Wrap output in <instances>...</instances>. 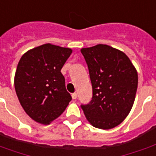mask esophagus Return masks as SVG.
<instances>
[{
    "label": "esophagus",
    "mask_w": 156,
    "mask_h": 156,
    "mask_svg": "<svg viewBox=\"0 0 156 156\" xmlns=\"http://www.w3.org/2000/svg\"><path fill=\"white\" fill-rule=\"evenodd\" d=\"M77 97H78L77 93H73V94H72V98H73V99H76Z\"/></svg>",
    "instance_id": "34e87169"
}]
</instances>
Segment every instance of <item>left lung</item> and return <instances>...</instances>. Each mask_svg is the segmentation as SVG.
Wrapping results in <instances>:
<instances>
[{"label":"left lung","instance_id":"8db88e82","mask_svg":"<svg viewBox=\"0 0 156 156\" xmlns=\"http://www.w3.org/2000/svg\"><path fill=\"white\" fill-rule=\"evenodd\" d=\"M93 88L92 100L82 105L95 128L109 129L121 124L134 105L138 73L127 55L105 44L82 48Z\"/></svg>","mask_w":156,"mask_h":156}]
</instances>
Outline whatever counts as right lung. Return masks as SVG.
Returning <instances> with one entry per match:
<instances>
[{
    "mask_svg": "<svg viewBox=\"0 0 156 156\" xmlns=\"http://www.w3.org/2000/svg\"><path fill=\"white\" fill-rule=\"evenodd\" d=\"M72 49L43 44L22 55L14 84L19 102L32 119L48 124L63 113L72 100L61 69Z\"/></svg>",
    "mask_w": 156,
    "mask_h": 156,
    "instance_id": "1",
    "label": "right lung"
}]
</instances>
